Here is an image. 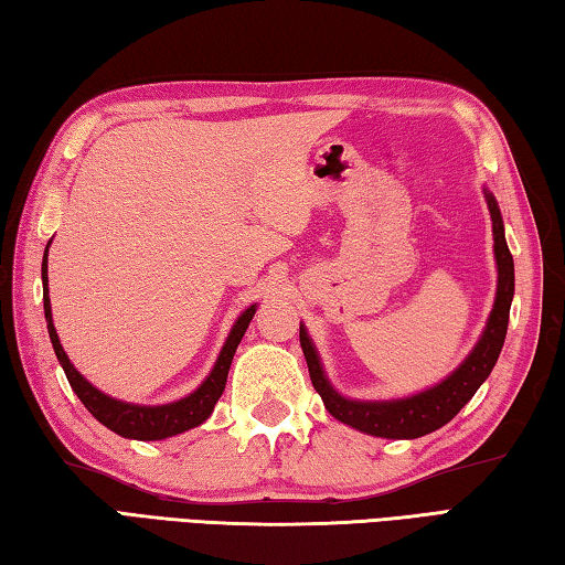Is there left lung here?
<instances>
[{"label":"left lung","instance_id":"8db88e82","mask_svg":"<svg viewBox=\"0 0 565 565\" xmlns=\"http://www.w3.org/2000/svg\"><path fill=\"white\" fill-rule=\"evenodd\" d=\"M482 194H486L492 218V248L494 263H498V292H494L492 312L486 321V329H482L480 339L476 341V347L470 349L466 359L460 361L458 367H454L441 383L395 399L343 397L339 390L331 385V380L324 373V365H321L315 341L309 339L307 327L299 321V343H302L309 377H312V385L321 395V402H324V407L333 419L349 424V427L363 434L380 436V439H419V436H427L451 422L492 373L494 363L500 359L504 337H508L510 307L514 297V260L508 248V241H504V222L498 200H494V194L488 188H482Z\"/></svg>","mask_w":565,"mask_h":565}]
</instances>
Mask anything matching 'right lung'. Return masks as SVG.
<instances>
[{
	"label": "right lung",
	"mask_w": 565,
	"mask_h": 565,
	"mask_svg": "<svg viewBox=\"0 0 565 565\" xmlns=\"http://www.w3.org/2000/svg\"><path fill=\"white\" fill-rule=\"evenodd\" d=\"M49 246H51V241H49ZM49 246H45L43 266H41L43 312H45V321H49V337H51L57 361H61V365H63L67 383H71L75 395L87 407L92 417H95L99 424H105V427L111 429L114 434L124 436V439H136V441L168 439V436L194 429V427H200L202 422L210 419L216 399L224 393L228 367H232L238 343H241V339H244L253 315H256L258 302L246 307L244 312L236 317L222 351H218V355H216L214 367L210 371V375L202 380L198 390H192L190 395L180 397L175 402H168V405H134V402L109 397L107 393L97 390L87 377H83V373L77 371V367L71 363V359H67V353L63 351V343H61V339H57V331L53 327L51 297H49Z\"/></svg>",
	"instance_id": "add662e5"
}]
</instances>
